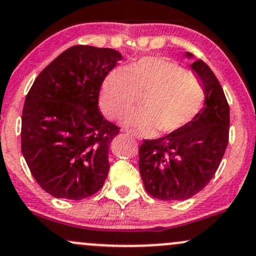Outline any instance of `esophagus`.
I'll list each match as a JSON object with an SVG mask.
<instances>
[{"instance_id":"esophagus-1","label":"esophagus","mask_w":256,"mask_h":256,"mask_svg":"<svg viewBox=\"0 0 256 256\" xmlns=\"http://www.w3.org/2000/svg\"><path fill=\"white\" fill-rule=\"evenodd\" d=\"M130 134H131V132H130Z\"/></svg>"}]
</instances>
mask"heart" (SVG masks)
Wrapping results in <instances>:
<instances>
[{"label":"heart","instance_id":"obj_1","mask_svg":"<svg viewBox=\"0 0 256 256\" xmlns=\"http://www.w3.org/2000/svg\"><path fill=\"white\" fill-rule=\"evenodd\" d=\"M142 98L140 109L128 110L121 124L137 132L182 130L202 109L205 90L195 74L162 58H144L126 70L115 68L102 84L99 106L108 119H116Z\"/></svg>","mask_w":256,"mask_h":256}]
</instances>
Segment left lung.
I'll return each instance as SVG.
<instances>
[{"label":"left lung","instance_id":"obj_1","mask_svg":"<svg viewBox=\"0 0 256 256\" xmlns=\"http://www.w3.org/2000/svg\"><path fill=\"white\" fill-rule=\"evenodd\" d=\"M189 58L190 52L185 54ZM192 70L205 90V104L185 128L138 148L144 189L163 201L186 200L204 189L216 173L230 136V106L212 70L202 60Z\"/></svg>","mask_w":256,"mask_h":256}]
</instances>
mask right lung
I'll return each instance as SVG.
<instances>
[{
  "label": "right lung",
  "mask_w": 256,
  "mask_h": 256,
  "mask_svg": "<svg viewBox=\"0 0 256 256\" xmlns=\"http://www.w3.org/2000/svg\"><path fill=\"white\" fill-rule=\"evenodd\" d=\"M119 51L74 45L39 74L22 114V153L54 198L82 200L103 186L110 142L120 128L104 119L99 90Z\"/></svg>",
  "instance_id": "add662e5"
}]
</instances>
